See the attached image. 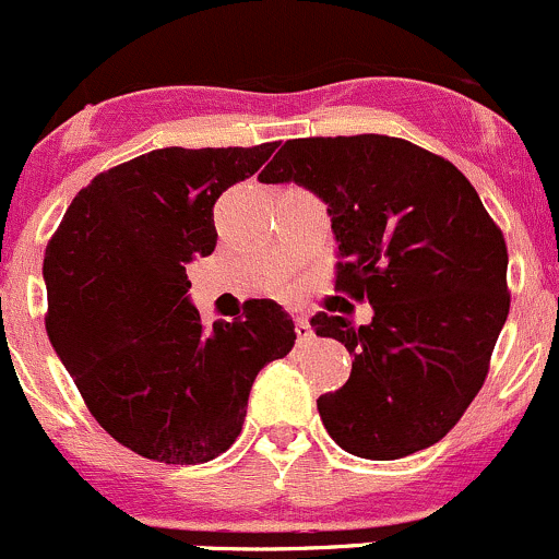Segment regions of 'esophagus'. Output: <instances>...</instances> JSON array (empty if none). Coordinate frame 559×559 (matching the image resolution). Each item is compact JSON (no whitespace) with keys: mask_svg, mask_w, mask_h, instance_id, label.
<instances>
[{"mask_svg":"<svg viewBox=\"0 0 559 559\" xmlns=\"http://www.w3.org/2000/svg\"><path fill=\"white\" fill-rule=\"evenodd\" d=\"M296 336H298V342H301V344L309 342V338L314 336L312 325H309V320L304 318V314H301V318H296Z\"/></svg>","mask_w":559,"mask_h":559,"instance_id":"34e87169","label":"esophagus"}]
</instances>
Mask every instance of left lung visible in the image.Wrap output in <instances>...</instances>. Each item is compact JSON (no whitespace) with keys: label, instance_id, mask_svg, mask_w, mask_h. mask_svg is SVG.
I'll list each match as a JSON object with an SVG mask.
<instances>
[{"label":"left lung","instance_id":"obj_1","mask_svg":"<svg viewBox=\"0 0 559 559\" xmlns=\"http://www.w3.org/2000/svg\"><path fill=\"white\" fill-rule=\"evenodd\" d=\"M261 182H296L328 204L336 287L368 301L355 328L318 312V336L353 355V373L318 399L342 450L399 460L433 447L481 390L509 318V252L463 171L399 136L287 140Z\"/></svg>","mask_w":559,"mask_h":559}]
</instances>
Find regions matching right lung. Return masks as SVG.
<instances>
[{
    "mask_svg": "<svg viewBox=\"0 0 559 559\" xmlns=\"http://www.w3.org/2000/svg\"><path fill=\"white\" fill-rule=\"evenodd\" d=\"M277 142L164 147L102 171L72 199L43 263L45 328L96 423L147 460L195 465L237 441L258 371L296 344L272 298L206 331L186 263L217 245L212 210Z\"/></svg>",
    "mask_w": 559,
    "mask_h": 559,
    "instance_id": "right-lung-1",
    "label": "right lung"
}]
</instances>
